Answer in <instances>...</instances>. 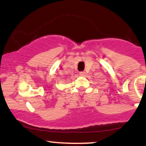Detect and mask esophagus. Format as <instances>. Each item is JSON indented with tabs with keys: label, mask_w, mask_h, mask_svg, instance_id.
Wrapping results in <instances>:
<instances>
[{
	"label": "esophagus",
	"mask_w": 146,
	"mask_h": 146,
	"mask_svg": "<svg viewBox=\"0 0 146 146\" xmlns=\"http://www.w3.org/2000/svg\"><path fill=\"white\" fill-rule=\"evenodd\" d=\"M79 74H80V75H84L85 74V72H84V71H82V72H79Z\"/></svg>",
	"instance_id": "34e87169"
}]
</instances>
